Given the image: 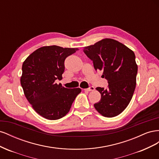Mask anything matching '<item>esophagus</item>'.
<instances>
[{"label": "esophagus", "mask_w": 159, "mask_h": 159, "mask_svg": "<svg viewBox=\"0 0 159 159\" xmlns=\"http://www.w3.org/2000/svg\"><path fill=\"white\" fill-rule=\"evenodd\" d=\"M83 90H84V91H94V90H95V88H94V87H92V86H91V87H90V88H89L83 89Z\"/></svg>", "instance_id": "34e87169"}]
</instances>
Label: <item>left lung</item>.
<instances>
[{"mask_svg": "<svg viewBox=\"0 0 159 159\" xmlns=\"http://www.w3.org/2000/svg\"><path fill=\"white\" fill-rule=\"evenodd\" d=\"M84 52L93 61L95 70L103 71L108 88H96L102 95L95 109L105 117L122 113L131 102L136 87L138 66L133 50L111 38H104L84 48Z\"/></svg>", "mask_w": 159, "mask_h": 159, "instance_id": "8db88e82", "label": "left lung"}]
</instances>
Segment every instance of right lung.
I'll list each match as a JSON object with an SVG mask.
<instances>
[{
  "label": "right lung",
  "mask_w": 159,
  "mask_h": 159,
  "mask_svg": "<svg viewBox=\"0 0 159 159\" xmlns=\"http://www.w3.org/2000/svg\"><path fill=\"white\" fill-rule=\"evenodd\" d=\"M78 48L53 45L37 49L23 62L20 84L27 100L40 116L56 120L68 113L80 88L68 89L57 84L62 79L64 60Z\"/></svg>",
  "instance_id": "1"
}]
</instances>
